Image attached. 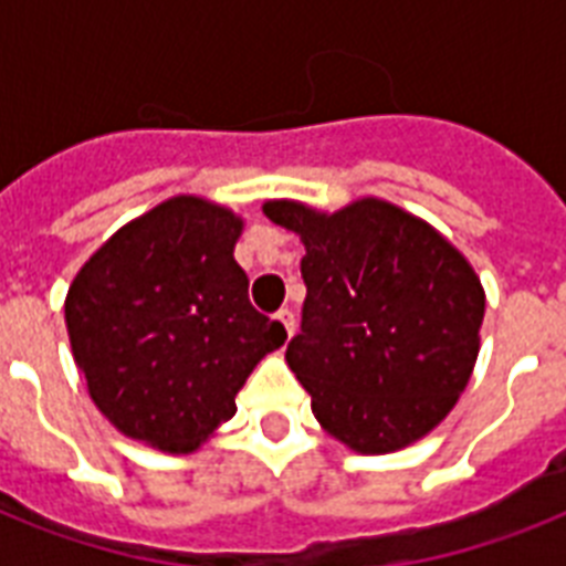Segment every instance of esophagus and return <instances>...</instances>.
Returning <instances> with one entry per match:
<instances>
[{"mask_svg":"<svg viewBox=\"0 0 566 566\" xmlns=\"http://www.w3.org/2000/svg\"><path fill=\"white\" fill-rule=\"evenodd\" d=\"M275 323H279V326H282L284 337H287V340H291V335H293V314H291V311H287V308L279 311V314H275Z\"/></svg>","mask_w":566,"mask_h":566,"instance_id":"esophagus-1","label":"esophagus"}]
</instances>
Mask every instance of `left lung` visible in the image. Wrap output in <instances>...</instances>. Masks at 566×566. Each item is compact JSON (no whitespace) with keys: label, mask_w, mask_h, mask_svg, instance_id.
<instances>
[{"label":"left lung","mask_w":566,"mask_h":566,"mask_svg":"<svg viewBox=\"0 0 566 566\" xmlns=\"http://www.w3.org/2000/svg\"><path fill=\"white\" fill-rule=\"evenodd\" d=\"M300 234L308 287L287 367L311 411L358 455H387L443 422L473 376L484 287L473 264L411 211L361 196L337 211L266 199Z\"/></svg>","instance_id":"8db88e82"}]
</instances>
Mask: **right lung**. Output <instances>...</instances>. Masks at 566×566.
Segmentation results:
<instances>
[{"mask_svg": "<svg viewBox=\"0 0 566 566\" xmlns=\"http://www.w3.org/2000/svg\"><path fill=\"white\" fill-rule=\"evenodd\" d=\"M243 217L179 193L117 229L64 300L87 394L126 438L193 452L231 420L234 396L287 340L249 305L234 261Z\"/></svg>", "mask_w": 566, "mask_h": 566, "instance_id": "right-lung-1", "label": "right lung"}]
</instances>
